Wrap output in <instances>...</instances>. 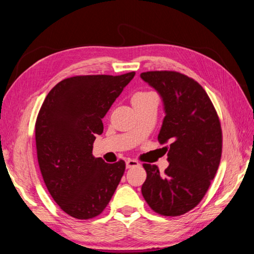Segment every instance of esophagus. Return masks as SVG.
Segmentation results:
<instances>
[{
  "label": "esophagus",
  "mask_w": 254,
  "mask_h": 254,
  "mask_svg": "<svg viewBox=\"0 0 254 254\" xmlns=\"http://www.w3.org/2000/svg\"><path fill=\"white\" fill-rule=\"evenodd\" d=\"M139 163L136 162L135 159H127V168H132V167H136L139 166Z\"/></svg>",
  "instance_id": "obj_1"
}]
</instances>
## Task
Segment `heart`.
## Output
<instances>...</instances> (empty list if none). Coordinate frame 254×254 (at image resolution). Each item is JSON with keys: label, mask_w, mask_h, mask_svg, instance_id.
I'll return each instance as SVG.
<instances>
[{"label": "heart", "mask_w": 254, "mask_h": 254, "mask_svg": "<svg viewBox=\"0 0 254 254\" xmlns=\"http://www.w3.org/2000/svg\"><path fill=\"white\" fill-rule=\"evenodd\" d=\"M149 94H151V92H138V94H135V95L133 96V98H136V97H143V96L149 95Z\"/></svg>", "instance_id": "b5f03b06"}]
</instances>
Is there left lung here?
Instances as JSON below:
<instances>
[{
    "instance_id": "obj_1",
    "label": "left lung",
    "mask_w": 254,
    "mask_h": 254,
    "mask_svg": "<svg viewBox=\"0 0 254 254\" xmlns=\"http://www.w3.org/2000/svg\"><path fill=\"white\" fill-rule=\"evenodd\" d=\"M140 76L162 96L166 115L158 140L171 142L170 166L164 174L156 165L143 164L142 195L157 214L181 216L198 206L218 170L223 146L219 118L207 92L188 75L148 71Z\"/></svg>"
}]
</instances>
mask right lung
Listing matches in <instances>:
<instances>
[{
	"mask_svg": "<svg viewBox=\"0 0 254 254\" xmlns=\"http://www.w3.org/2000/svg\"><path fill=\"white\" fill-rule=\"evenodd\" d=\"M135 72L64 79L44 100L35 126L40 172L48 192L76 219L100 215L126 171L124 160L107 164L92 155L102 119Z\"/></svg>",
	"mask_w": 254,
	"mask_h": 254,
	"instance_id": "right-lung-1",
	"label": "right lung"
}]
</instances>
